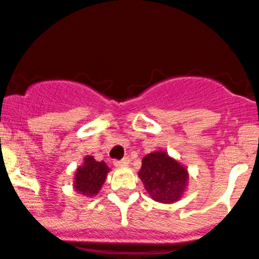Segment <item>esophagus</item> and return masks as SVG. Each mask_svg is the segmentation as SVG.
<instances>
[{
  "instance_id": "esophagus-1",
  "label": "esophagus",
  "mask_w": 259,
  "mask_h": 259,
  "mask_svg": "<svg viewBox=\"0 0 259 259\" xmlns=\"http://www.w3.org/2000/svg\"><path fill=\"white\" fill-rule=\"evenodd\" d=\"M114 164H115L116 167L128 166V164H130V158H123L120 161H114Z\"/></svg>"
}]
</instances>
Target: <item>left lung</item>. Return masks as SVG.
I'll return each mask as SVG.
<instances>
[{
  "label": "left lung",
  "mask_w": 259,
  "mask_h": 259,
  "mask_svg": "<svg viewBox=\"0 0 259 259\" xmlns=\"http://www.w3.org/2000/svg\"><path fill=\"white\" fill-rule=\"evenodd\" d=\"M139 178L154 201L172 203L180 200L188 184V171L166 152H153L143 158Z\"/></svg>",
  "instance_id": "obj_1"
}]
</instances>
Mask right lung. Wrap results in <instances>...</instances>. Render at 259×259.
<instances>
[{
    "label": "right lung",
    "instance_id": "obj_1",
    "mask_svg": "<svg viewBox=\"0 0 259 259\" xmlns=\"http://www.w3.org/2000/svg\"><path fill=\"white\" fill-rule=\"evenodd\" d=\"M109 171L110 168L104 161L97 162L95 158L88 155L84 158L83 166L77 167L75 174V191L87 197H93L104 185Z\"/></svg>",
    "mask_w": 259,
    "mask_h": 259
}]
</instances>
